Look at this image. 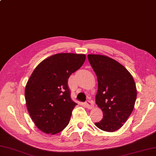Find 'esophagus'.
Here are the masks:
<instances>
[{
    "label": "esophagus",
    "mask_w": 156,
    "mask_h": 156,
    "mask_svg": "<svg viewBox=\"0 0 156 156\" xmlns=\"http://www.w3.org/2000/svg\"><path fill=\"white\" fill-rule=\"evenodd\" d=\"M86 106L88 109L90 110V109H92V108H94V104L91 100H88V101H86Z\"/></svg>",
    "instance_id": "esophagus-1"
}]
</instances>
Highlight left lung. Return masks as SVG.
I'll return each instance as SVG.
<instances>
[{"instance_id": "1", "label": "left lung", "mask_w": 156, "mask_h": 156, "mask_svg": "<svg viewBox=\"0 0 156 156\" xmlns=\"http://www.w3.org/2000/svg\"><path fill=\"white\" fill-rule=\"evenodd\" d=\"M97 76L96 104L103 112V119L95 125L105 132L119 129L131 115L137 90L132 74L118 62L105 55L88 54Z\"/></svg>"}]
</instances>
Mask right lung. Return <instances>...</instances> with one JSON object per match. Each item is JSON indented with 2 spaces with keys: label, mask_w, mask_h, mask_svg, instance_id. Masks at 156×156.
<instances>
[{
  "label": "right lung",
  "mask_w": 156,
  "mask_h": 156,
  "mask_svg": "<svg viewBox=\"0 0 156 156\" xmlns=\"http://www.w3.org/2000/svg\"><path fill=\"white\" fill-rule=\"evenodd\" d=\"M86 60L82 54L60 53L42 61L25 87L28 113L41 131L54 135L68 126L77 104L72 100L68 80Z\"/></svg>",
  "instance_id": "right-lung-1"
}]
</instances>
